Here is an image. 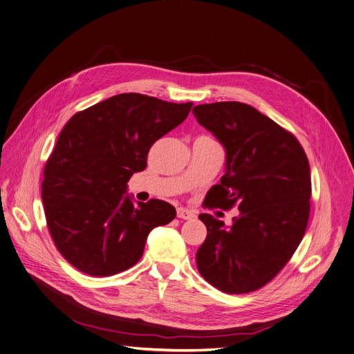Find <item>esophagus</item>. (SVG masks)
<instances>
[{"mask_svg":"<svg viewBox=\"0 0 354 354\" xmlns=\"http://www.w3.org/2000/svg\"><path fill=\"white\" fill-rule=\"evenodd\" d=\"M177 217L183 218V220H192V218L196 217V214L190 210L184 209V207H180V209H177Z\"/></svg>","mask_w":354,"mask_h":354,"instance_id":"obj_1","label":"esophagus"}]
</instances>
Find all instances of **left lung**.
I'll return each instance as SVG.
<instances>
[{"label":"left lung","mask_w":354,"mask_h":354,"mask_svg":"<svg viewBox=\"0 0 354 354\" xmlns=\"http://www.w3.org/2000/svg\"><path fill=\"white\" fill-rule=\"evenodd\" d=\"M193 114L225 149V174L205 207L240 212L232 227L198 216L207 237L197 268L224 293L256 292L279 274L304 236L311 197L307 156L292 133L248 104H201Z\"/></svg>","instance_id":"1"}]
</instances>
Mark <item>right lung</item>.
Masks as SVG:
<instances>
[{
    "instance_id": "obj_1",
    "label": "right lung",
    "mask_w": 354,
    "mask_h": 354,
    "mask_svg": "<svg viewBox=\"0 0 354 354\" xmlns=\"http://www.w3.org/2000/svg\"><path fill=\"white\" fill-rule=\"evenodd\" d=\"M192 107L124 93L75 113L62 129L41 197L57 250L80 272L107 277L133 267L153 228L174 220L170 203L134 205L126 192L131 176L147 167L151 145Z\"/></svg>"
}]
</instances>
